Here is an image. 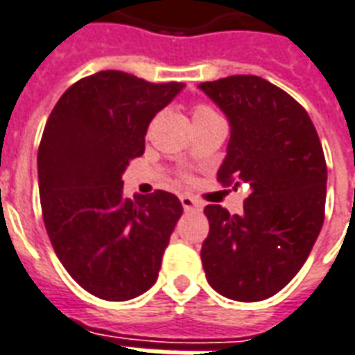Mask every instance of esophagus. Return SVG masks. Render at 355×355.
Here are the masks:
<instances>
[{"mask_svg": "<svg viewBox=\"0 0 355 355\" xmlns=\"http://www.w3.org/2000/svg\"><path fill=\"white\" fill-rule=\"evenodd\" d=\"M180 200H182L183 210H187V212H191V210H200V208H202V202H198L197 198L189 197V195H183Z\"/></svg>", "mask_w": 355, "mask_h": 355, "instance_id": "1", "label": "esophagus"}]
</instances>
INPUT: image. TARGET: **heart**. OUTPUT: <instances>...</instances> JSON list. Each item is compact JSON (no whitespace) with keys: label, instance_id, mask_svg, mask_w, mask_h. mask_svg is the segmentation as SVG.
Instances as JSON below:
<instances>
[{"label":"heart","instance_id":"1","mask_svg":"<svg viewBox=\"0 0 355 355\" xmlns=\"http://www.w3.org/2000/svg\"><path fill=\"white\" fill-rule=\"evenodd\" d=\"M216 112H214L210 107H205V105H197L195 109H193V122H197V120H202V118L214 116Z\"/></svg>","mask_w":355,"mask_h":355}]
</instances>
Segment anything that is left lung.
Segmentation results:
<instances>
[{"mask_svg": "<svg viewBox=\"0 0 355 355\" xmlns=\"http://www.w3.org/2000/svg\"><path fill=\"white\" fill-rule=\"evenodd\" d=\"M198 89L230 120L223 185L248 183L243 214L205 208L200 258L216 293L239 302L277 294L310 256L325 218L327 164L308 112L260 76L222 78Z\"/></svg>", "mask_w": 355, "mask_h": 355, "instance_id": "obj_1", "label": "left lung"}]
</instances>
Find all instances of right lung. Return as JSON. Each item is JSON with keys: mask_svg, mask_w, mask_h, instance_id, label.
Wrapping results in <instances>:
<instances>
[{"mask_svg": "<svg viewBox=\"0 0 355 355\" xmlns=\"http://www.w3.org/2000/svg\"><path fill=\"white\" fill-rule=\"evenodd\" d=\"M183 87L103 70L70 85L47 118L37 150L45 230L70 277L97 298L124 302L157 283L183 206L168 191L124 198L122 173Z\"/></svg>", "mask_w": 355, "mask_h": 355, "instance_id": "obj_1", "label": "right lung"}]
</instances>
